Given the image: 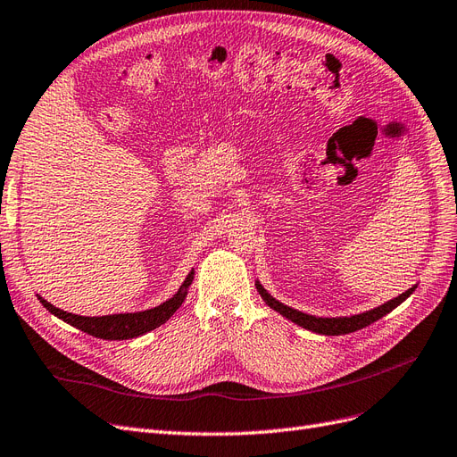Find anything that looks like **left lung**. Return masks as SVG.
<instances>
[{
    "label": "left lung",
    "mask_w": 457,
    "mask_h": 457,
    "mask_svg": "<svg viewBox=\"0 0 457 457\" xmlns=\"http://www.w3.org/2000/svg\"><path fill=\"white\" fill-rule=\"evenodd\" d=\"M256 288H258L263 302H266L271 309H275L277 313H281L285 319L292 320L294 325H298V327H302L305 330H312L315 334L342 336V334L357 332V330H361V328H364L368 325H372V322H376L378 319L386 317L389 312H393L396 305H401L406 298H410V294L418 288V285L408 288L406 292L399 294V296L386 302V303H381V305H378L374 309H368V312H362V313H357V315H349V317H317V315H309V313L298 312V309L285 305L283 302L275 300L271 294L260 285V281H256Z\"/></svg>",
    "instance_id": "left-lung-1"
}]
</instances>
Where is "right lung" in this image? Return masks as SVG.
Wrapping results in <instances>:
<instances>
[{
	"mask_svg": "<svg viewBox=\"0 0 457 457\" xmlns=\"http://www.w3.org/2000/svg\"><path fill=\"white\" fill-rule=\"evenodd\" d=\"M194 273H195L194 270L187 273L182 287L172 298H169L167 302H163L157 307L145 309V312L115 313V315H104V317H81V315L62 312V309L54 307L41 296H37V300L41 302L43 307L49 309L54 317L62 319L64 322H68V325L76 327L89 336L100 337V340H130V337H138L145 332L155 330L161 325H165V322L174 315L176 309L184 303L189 285L194 281Z\"/></svg>",
	"mask_w": 457,
	"mask_h": 457,
	"instance_id": "1",
	"label": "right lung"
}]
</instances>
